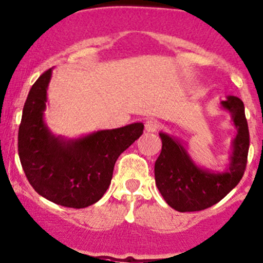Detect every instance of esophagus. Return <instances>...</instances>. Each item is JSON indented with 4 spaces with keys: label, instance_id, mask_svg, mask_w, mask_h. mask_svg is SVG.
Returning a JSON list of instances; mask_svg holds the SVG:
<instances>
[{
    "label": "esophagus",
    "instance_id": "esophagus-1",
    "mask_svg": "<svg viewBox=\"0 0 263 263\" xmlns=\"http://www.w3.org/2000/svg\"><path fill=\"white\" fill-rule=\"evenodd\" d=\"M160 122L158 121H156L152 118V120H148L146 121V125H145V128L147 132H151V134H154V132H157L158 129H160Z\"/></svg>",
    "mask_w": 263,
    "mask_h": 263
}]
</instances>
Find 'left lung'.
<instances>
[{"instance_id": "left-lung-1", "label": "left lung", "mask_w": 263, "mask_h": 263, "mask_svg": "<svg viewBox=\"0 0 263 263\" xmlns=\"http://www.w3.org/2000/svg\"><path fill=\"white\" fill-rule=\"evenodd\" d=\"M221 106L230 112L237 128L230 164L224 172L217 174L201 168L177 140L163 132L160 134L162 149L155 163L156 186L167 204L176 211L193 212L209 209L232 191L245 174L250 132L243 102L238 97L229 96L222 101Z\"/></svg>"}]
</instances>
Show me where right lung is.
Instances as JSON below:
<instances>
[{"mask_svg":"<svg viewBox=\"0 0 263 263\" xmlns=\"http://www.w3.org/2000/svg\"><path fill=\"white\" fill-rule=\"evenodd\" d=\"M52 70L28 92L18 128V156L34 191L53 203L85 209L107 191L118 156L143 134V123L102 129L77 140L54 136L43 111Z\"/></svg>","mask_w":263,"mask_h":263,"instance_id":"obj_1","label":"right lung"}]
</instances>
